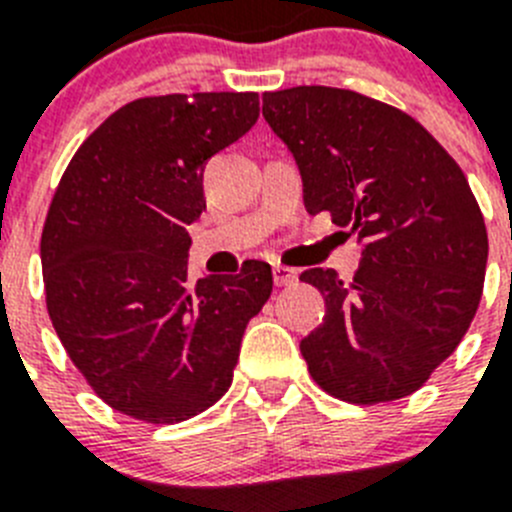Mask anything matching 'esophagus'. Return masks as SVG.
<instances>
[{
    "mask_svg": "<svg viewBox=\"0 0 512 512\" xmlns=\"http://www.w3.org/2000/svg\"><path fill=\"white\" fill-rule=\"evenodd\" d=\"M271 274H274V284L277 287H289V284H295L297 277H300V271L292 269V266H274L271 269Z\"/></svg>",
    "mask_w": 512,
    "mask_h": 512,
    "instance_id": "esophagus-1",
    "label": "esophagus"
}]
</instances>
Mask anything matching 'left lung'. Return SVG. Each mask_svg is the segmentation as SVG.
<instances>
[{
	"mask_svg": "<svg viewBox=\"0 0 512 512\" xmlns=\"http://www.w3.org/2000/svg\"><path fill=\"white\" fill-rule=\"evenodd\" d=\"M264 120L295 156L307 212L328 210L361 246L351 282L300 277L328 307L300 343L312 379L359 405L413 395L482 297L487 230L467 176L420 122L348 89L269 92Z\"/></svg>",
	"mask_w": 512,
	"mask_h": 512,
	"instance_id": "left-lung-1",
	"label": "left lung"
}]
</instances>
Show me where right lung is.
<instances>
[{
    "label": "right lung",
    "mask_w": 512,
    "mask_h": 512,
    "mask_svg": "<svg viewBox=\"0 0 512 512\" xmlns=\"http://www.w3.org/2000/svg\"><path fill=\"white\" fill-rule=\"evenodd\" d=\"M259 120V94H166L125 104L63 174L40 238L63 348L107 405L148 423L200 415L228 392L271 266L189 279L187 225L205 164Z\"/></svg>",
    "instance_id": "obj_1"
}]
</instances>
